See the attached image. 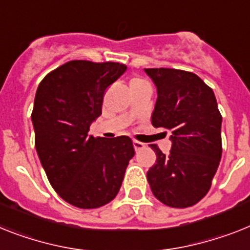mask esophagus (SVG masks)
<instances>
[{"label":"esophagus","mask_w":250,"mask_h":250,"mask_svg":"<svg viewBox=\"0 0 250 250\" xmlns=\"http://www.w3.org/2000/svg\"><path fill=\"white\" fill-rule=\"evenodd\" d=\"M133 147H135L136 151L141 150V148L145 147V144H142V142H138V141H133Z\"/></svg>","instance_id":"esophagus-1"}]
</instances>
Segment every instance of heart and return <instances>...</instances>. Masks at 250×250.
I'll list each match as a JSON object with an SVG mask.
<instances>
[{"instance_id":"obj_1","label":"heart","mask_w":250,"mask_h":250,"mask_svg":"<svg viewBox=\"0 0 250 250\" xmlns=\"http://www.w3.org/2000/svg\"><path fill=\"white\" fill-rule=\"evenodd\" d=\"M145 83V81H142L141 79H132L131 83H129V86L137 85V83Z\"/></svg>"}]
</instances>
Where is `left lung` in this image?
I'll use <instances>...</instances> for the list:
<instances>
[{
    "instance_id": "left-lung-1",
    "label": "left lung",
    "mask_w": 250,
    "mask_h": 250,
    "mask_svg": "<svg viewBox=\"0 0 250 250\" xmlns=\"http://www.w3.org/2000/svg\"><path fill=\"white\" fill-rule=\"evenodd\" d=\"M145 72L157 90L151 123L169 132L171 141L167 155L151 145L156 163L147 171L148 184L167 206H193L209 190L221 160L222 117L215 94L192 72L174 68Z\"/></svg>"
}]
</instances>
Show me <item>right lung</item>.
Here are the masks:
<instances>
[{"label": "right lung", "mask_w": 250, "mask_h": 250, "mask_svg": "<svg viewBox=\"0 0 250 250\" xmlns=\"http://www.w3.org/2000/svg\"><path fill=\"white\" fill-rule=\"evenodd\" d=\"M127 66L70 61L42 80L37 89L31 122L35 148L53 189L79 208H98L119 192L133 155L127 136H89L102 114L108 86Z\"/></svg>", "instance_id": "right-lung-1"}]
</instances>
